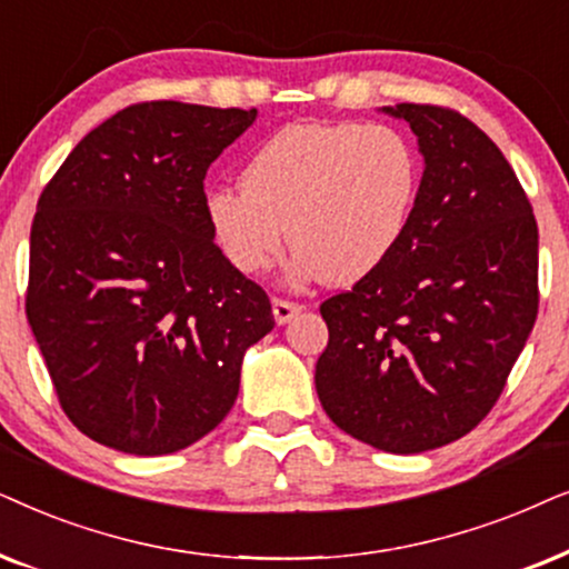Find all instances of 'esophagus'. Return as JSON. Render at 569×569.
<instances>
[{"mask_svg": "<svg viewBox=\"0 0 569 569\" xmlns=\"http://www.w3.org/2000/svg\"><path fill=\"white\" fill-rule=\"evenodd\" d=\"M301 305H297V301H289V299H272V317H276L278 325H286L291 322L293 317L301 315Z\"/></svg>", "mask_w": 569, "mask_h": 569, "instance_id": "obj_1", "label": "esophagus"}]
</instances>
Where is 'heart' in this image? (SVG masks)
I'll list each match as a JSON object with an SVG mask.
<instances>
[{"label":"heart","instance_id":"1","mask_svg":"<svg viewBox=\"0 0 569 569\" xmlns=\"http://www.w3.org/2000/svg\"><path fill=\"white\" fill-rule=\"evenodd\" d=\"M419 187V156L396 127L291 124L254 150L244 187L208 189L206 218L244 276L278 262L291 226L293 276L353 283L396 252Z\"/></svg>","mask_w":569,"mask_h":569}]
</instances>
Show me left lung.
<instances>
[{
    "label": "left lung",
    "mask_w": 569,
    "mask_h": 569,
    "mask_svg": "<svg viewBox=\"0 0 569 569\" xmlns=\"http://www.w3.org/2000/svg\"><path fill=\"white\" fill-rule=\"evenodd\" d=\"M423 177L396 252L322 301L315 388L332 423L411 456L468 435L497 403L539 315V229L512 166L463 113L385 106Z\"/></svg>",
    "instance_id": "8db88e82"
}]
</instances>
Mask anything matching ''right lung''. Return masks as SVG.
<instances>
[{"label": "right lung", "mask_w": 569, "mask_h": 569, "mask_svg": "<svg viewBox=\"0 0 569 569\" xmlns=\"http://www.w3.org/2000/svg\"><path fill=\"white\" fill-rule=\"evenodd\" d=\"M257 109L148 101L82 138L38 200L26 315L64 413L130 456L213 431L239 396L270 299L206 218L210 163Z\"/></svg>", "instance_id": "1"}]
</instances>
